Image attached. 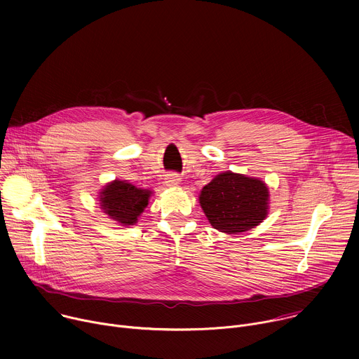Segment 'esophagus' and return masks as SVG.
<instances>
[{"label": "esophagus", "mask_w": 359, "mask_h": 359, "mask_svg": "<svg viewBox=\"0 0 359 359\" xmlns=\"http://www.w3.org/2000/svg\"><path fill=\"white\" fill-rule=\"evenodd\" d=\"M180 182H182V177H180L177 173H169V175H166V177H165V183H166V186H169V187H175V186H177Z\"/></svg>", "instance_id": "obj_1"}]
</instances>
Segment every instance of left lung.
<instances>
[{
    "mask_svg": "<svg viewBox=\"0 0 359 359\" xmlns=\"http://www.w3.org/2000/svg\"><path fill=\"white\" fill-rule=\"evenodd\" d=\"M198 200L215 229L234 234L259 226L266 219L269 189L259 179L226 172L203 187Z\"/></svg>",
    "mask_w": 359,
    "mask_h": 359,
    "instance_id": "8db88e82",
    "label": "left lung"
}]
</instances>
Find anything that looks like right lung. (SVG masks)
I'll use <instances>...</instances> for the list:
<instances>
[{
  "label": "right lung",
  "instance_id": "1",
  "mask_svg": "<svg viewBox=\"0 0 359 359\" xmlns=\"http://www.w3.org/2000/svg\"><path fill=\"white\" fill-rule=\"evenodd\" d=\"M150 190L139 189L128 182L115 180L100 193V206L115 222L130 226L147 206Z\"/></svg>",
  "mask_w": 359,
  "mask_h": 359
}]
</instances>
